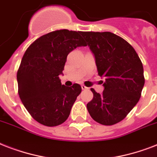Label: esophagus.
Returning <instances> with one entry per match:
<instances>
[{
    "label": "esophagus",
    "mask_w": 157,
    "mask_h": 157,
    "mask_svg": "<svg viewBox=\"0 0 157 157\" xmlns=\"http://www.w3.org/2000/svg\"><path fill=\"white\" fill-rule=\"evenodd\" d=\"M81 89H82V90H87V87H86V86H84V85H81Z\"/></svg>",
    "instance_id": "esophagus-1"
}]
</instances>
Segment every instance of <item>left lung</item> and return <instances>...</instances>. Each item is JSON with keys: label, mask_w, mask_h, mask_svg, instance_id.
Masks as SVG:
<instances>
[{"label": "left lung", "mask_w": 157, "mask_h": 157, "mask_svg": "<svg viewBox=\"0 0 157 157\" xmlns=\"http://www.w3.org/2000/svg\"><path fill=\"white\" fill-rule=\"evenodd\" d=\"M95 59L98 76L104 78L103 92L94 89L87 109L95 121L112 125L121 121L138 103L144 88V67L134 49L109 32H81Z\"/></svg>", "instance_id": "1"}]
</instances>
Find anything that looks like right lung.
Listing matches in <instances>:
<instances>
[{"mask_svg": "<svg viewBox=\"0 0 157 157\" xmlns=\"http://www.w3.org/2000/svg\"><path fill=\"white\" fill-rule=\"evenodd\" d=\"M81 34L67 29L47 33L23 54L17 72L18 95L31 116L44 125L63 124L81 94L80 85L65 86L59 79L69 53L86 46Z\"/></svg>", "mask_w": 157, "mask_h": 157, "instance_id": "1", "label": "right lung"}]
</instances>
